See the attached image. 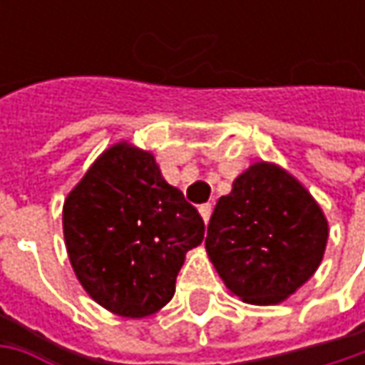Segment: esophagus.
<instances>
[{
    "label": "esophagus",
    "mask_w": 365,
    "mask_h": 365,
    "mask_svg": "<svg viewBox=\"0 0 365 365\" xmlns=\"http://www.w3.org/2000/svg\"><path fill=\"white\" fill-rule=\"evenodd\" d=\"M211 211H213V207H211V203H205L199 207V213H201V217H203V221L207 223L209 221V217H211Z\"/></svg>",
    "instance_id": "1"
}]
</instances>
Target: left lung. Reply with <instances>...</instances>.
Listing matches in <instances>:
<instances>
[{
    "instance_id": "obj_1",
    "label": "left lung",
    "mask_w": 365,
    "mask_h": 365,
    "mask_svg": "<svg viewBox=\"0 0 365 365\" xmlns=\"http://www.w3.org/2000/svg\"><path fill=\"white\" fill-rule=\"evenodd\" d=\"M327 237V219L311 192L284 168L256 162L217 201L205 247L235 297L276 304L315 274Z\"/></svg>"
}]
</instances>
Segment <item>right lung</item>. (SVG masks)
Masks as SVG:
<instances>
[{
  "label": "right lung",
  "instance_id": "add662e5",
  "mask_svg": "<svg viewBox=\"0 0 365 365\" xmlns=\"http://www.w3.org/2000/svg\"><path fill=\"white\" fill-rule=\"evenodd\" d=\"M68 259L93 301L121 317L152 315L175 294L205 223L154 156L120 142L106 150L63 207Z\"/></svg>",
  "mask_w": 365,
  "mask_h": 365
}]
</instances>
